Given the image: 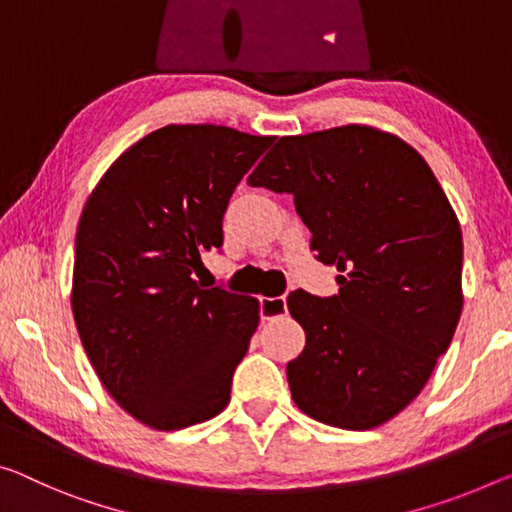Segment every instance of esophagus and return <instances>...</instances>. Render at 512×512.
Masks as SVG:
<instances>
[{"instance_id": "esophagus-1", "label": "esophagus", "mask_w": 512, "mask_h": 512, "mask_svg": "<svg viewBox=\"0 0 512 512\" xmlns=\"http://www.w3.org/2000/svg\"><path fill=\"white\" fill-rule=\"evenodd\" d=\"M259 312H262V319H278V316L287 312L285 296L262 298V300H259Z\"/></svg>"}]
</instances>
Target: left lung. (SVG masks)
Returning a JSON list of instances; mask_svg holds the SVG:
<instances>
[{
  "instance_id": "left-lung-1",
  "label": "left lung",
  "mask_w": 512,
  "mask_h": 512,
  "mask_svg": "<svg viewBox=\"0 0 512 512\" xmlns=\"http://www.w3.org/2000/svg\"><path fill=\"white\" fill-rule=\"evenodd\" d=\"M291 193L339 294L291 291L305 348L287 364L305 415L369 431L424 389L462 312V232L426 159L396 134L344 125L282 136L248 177Z\"/></svg>"
}]
</instances>
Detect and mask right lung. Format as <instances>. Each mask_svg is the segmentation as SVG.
I'll list each match as a JSON object with an SVG mask.
<instances>
[{"label":"right lung","instance_id":"right-lung-1","mask_svg":"<svg viewBox=\"0 0 512 512\" xmlns=\"http://www.w3.org/2000/svg\"><path fill=\"white\" fill-rule=\"evenodd\" d=\"M273 136L166 125L113 161L75 237L72 314L97 378L154 431L216 417L259 323V300L202 287L223 214Z\"/></svg>","mask_w":512,"mask_h":512}]
</instances>
